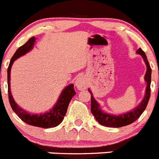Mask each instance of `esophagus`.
Instances as JSON below:
<instances>
[{
  "label": "esophagus",
  "mask_w": 159,
  "mask_h": 159,
  "mask_svg": "<svg viewBox=\"0 0 159 159\" xmlns=\"http://www.w3.org/2000/svg\"><path fill=\"white\" fill-rule=\"evenodd\" d=\"M75 86L78 90H84L87 87V81L84 77H79L75 81Z\"/></svg>",
  "instance_id": "1"
}]
</instances>
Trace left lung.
<instances>
[{
	"label": "left lung",
	"instance_id": "obj_1",
	"mask_svg": "<svg viewBox=\"0 0 159 159\" xmlns=\"http://www.w3.org/2000/svg\"><path fill=\"white\" fill-rule=\"evenodd\" d=\"M138 54L141 55L144 60L145 63L147 65V72L145 75V81H147V88H146V93L143 100H142L140 103L137 107L133 111H130L129 113L125 114V115H111L109 114H106L100 110L99 107V104L97 102L94 100L93 94L91 91L89 90V92L91 94V111L93 116L96 119V121L100 123L102 125L107 127H115V128H119V127L125 126L128 125L132 124L135 121L140 118V115L143 114L144 110L146 109L147 105H148V101H149L150 96H151V68L150 66L149 63L147 59V56L144 52L141 49H139L136 51Z\"/></svg>",
	"mask_w": 159,
	"mask_h": 159
}]
</instances>
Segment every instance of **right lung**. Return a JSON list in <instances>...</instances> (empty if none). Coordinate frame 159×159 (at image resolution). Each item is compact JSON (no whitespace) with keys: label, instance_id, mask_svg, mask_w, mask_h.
<instances>
[{"label":"right lung","instance_id":"add662e5","mask_svg":"<svg viewBox=\"0 0 159 159\" xmlns=\"http://www.w3.org/2000/svg\"><path fill=\"white\" fill-rule=\"evenodd\" d=\"M36 39L37 38L34 37L30 38L27 42L25 43L23 45L19 47L16 50L15 54L13 55L12 58L11 59V61H10L8 67V100H9L10 105H11L13 111L25 123L33 125V126L41 127V128L44 129L53 128V127L57 126L58 125L62 122L66 113L71 99L76 94L75 89H74V84H70L67 87H66L59 96L58 102L55 105L54 107L52 108V110H51L49 112L43 114V115H30V113L25 111L24 110L19 107L13 100L11 90H10V72H11V67L12 66L13 62L16 59L29 52L33 48Z\"/></svg>","mask_w":159,"mask_h":159}]
</instances>
